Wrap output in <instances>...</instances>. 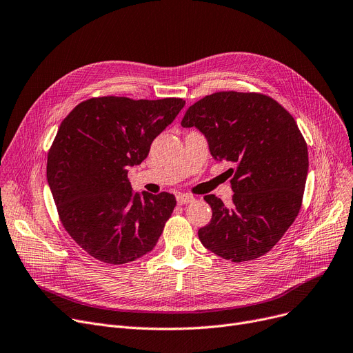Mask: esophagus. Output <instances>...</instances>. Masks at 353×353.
<instances>
[{
    "label": "esophagus",
    "mask_w": 353,
    "mask_h": 353,
    "mask_svg": "<svg viewBox=\"0 0 353 353\" xmlns=\"http://www.w3.org/2000/svg\"><path fill=\"white\" fill-rule=\"evenodd\" d=\"M194 201V197L192 194H177V203L179 205H189V203Z\"/></svg>",
    "instance_id": "1"
}]
</instances>
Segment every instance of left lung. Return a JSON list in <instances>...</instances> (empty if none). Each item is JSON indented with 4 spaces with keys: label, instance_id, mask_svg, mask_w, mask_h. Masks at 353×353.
I'll list each match as a JSON object with an SVG mask.
<instances>
[{
    "label": "left lung",
    "instance_id": "1",
    "mask_svg": "<svg viewBox=\"0 0 353 353\" xmlns=\"http://www.w3.org/2000/svg\"><path fill=\"white\" fill-rule=\"evenodd\" d=\"M181 125L199 128L214 159L234 163L233 206L205 196L213 214L199 229L201 245L236 263L266 254L302 208L309 159L294 119L261 92L217 91L190 105Z\"/></svg>",
    "mask_w": 353,
    "mask_h": 353
}]
</instances>
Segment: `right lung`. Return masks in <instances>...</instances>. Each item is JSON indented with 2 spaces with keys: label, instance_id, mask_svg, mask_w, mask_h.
<instances>
[{
  "label": "right lung",
  "instance_id": "right-lung-1",
  "mask_svg": "<svg viewBox=\"0 0 353 353\" xmlns=\"http://www.w3.org/2000/svg\"><path fill=\"white\" fill-rule=\"evenodd\" d=\"M184 104L174 97H92L61 121L48 150V186L64 229L97 261L124 265L156 246L176 197L134 193L127 173Z\"/></svg>",
  "mask_w": 353,
  "mask_h": 353
}]
</instances>
